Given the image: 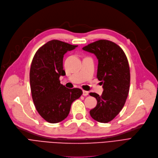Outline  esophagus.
I'll use <instances>...</instances> for the list:
<instances>
[{
  "label": "esophagus",
  "instance_id": "34e87169",
  "mask_svg": "<svg viewBox=\"0 0 158 158\" xmlns=\"http://www.w3.org/2000/svg\"><path fill=\"white\" fill-rule=\"evenodd\" d=\"M83 95L84 96H86V95H88V92L83 90Z\"/></svg>",
  "mask_w": 158,
  "mask_h": 158
}]
</instances>
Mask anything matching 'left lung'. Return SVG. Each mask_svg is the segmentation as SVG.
<instances>
[{
	"label": "left lung",
	"mask_w": 158,
	"mask_h": 158,
	"mask_svg": "<svg viewBox=\"0 0 158 158\" xmlns=\"http://www.w3.org/2000/svg\"><path fill=\"white\" fill-rule=\"evenodd\" d=\"M83 50L94 53L98 60L97 77L101 81V95L90 93L97 99L96 106L90 111L91 117L100 123L112 121L125 105L130 89V68L126 55L115 43L99 40Z\"/></svg>",
	"instance_id": "8db88e82"
}]
</instances>
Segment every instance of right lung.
Instances as JSON below:
<instances>
[{
	"instance_id": "1",
	"label": "right lung",
	"mask_w": 158,
	"mask_h": 158,
	"mask_svg": "<svg viewBox=\"0 0 158 158\" xmlns=\"http://www.w3.org/2000/svg\"><path fill=\"white\" fill-rule=\"evenodd\" d=\"M77 46L52 40L40 47L32 60L30 83L33 103L41 117L50 123L66 118L72 103L83 94L79 88H67L59 81L66 75L64 55Z\"/></svg>"
}]
</instances>
